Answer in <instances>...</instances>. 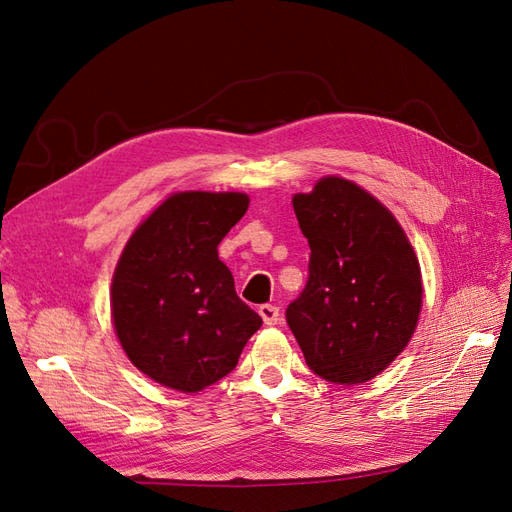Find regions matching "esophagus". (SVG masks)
<instances>
[{
	"label": "esophagus",
	"instance_id": "obj_1",
	"mask_svg": "<svg viewBox=\"0 0 512 512\" xmlns=\"http://www.w3.org/2000/svg\"><path fill=\"white\" fill-rule=\"evenodd\" d=\"M258 314L265 320V324H277V320H280V307L273 303H265L258 307Z\"/></svg>",
	"mask_w": 512,
	"mask_h": 512
}]
</instances>
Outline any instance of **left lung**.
I'll return each mask as SVG.
<instances>
[{"instance_id": "obj_1", "label": "left lung", "mask_w": 512, "mask_h": 512, "mask_svg": "<svg viewBox=\"0 0 512 512\" xmlns=\"http://www.w3.org/2000/svg\"><path fill=\"white\" fill-rule=\"evenodd\" d=\"M292 207L312 254L288 327L316 376L367 382L408 346L421 314L412 245L393 213L346 179H320Z\"/></svg>"}]
</instances>
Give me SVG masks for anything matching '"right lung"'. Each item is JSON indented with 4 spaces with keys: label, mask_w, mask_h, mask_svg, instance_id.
I'll return each instance as SVG.
<instances>
[{
    "label": "right lung",
    "mask_w": 512,
    "mask_h": 512,
    "mask_svg": "<svg viewBox=\"0 0 512 512\" xmlns=\"http://www.w3.org/2000/svg\"><path fill=\"white\" fill-rule=\"evenodd\" d=\"M239 192H179L136 228L113 275L111 307L130 361L168 389L196 393L237 367L262 324L218 256L247 211Z\"/></svg>",
    "instance_id": "obj_1"
}]
</instances>
